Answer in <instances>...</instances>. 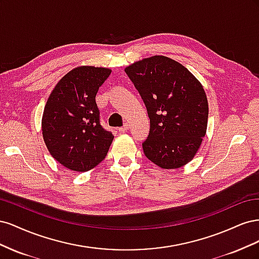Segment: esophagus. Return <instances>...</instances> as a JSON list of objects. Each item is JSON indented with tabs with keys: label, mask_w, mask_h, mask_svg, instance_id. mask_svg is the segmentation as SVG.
I'll list each match as a JSON object with an SVG mask.
<instances>
[{
	"label": "esophagus",
	"mask_w": 259,
	"mask_h": 259,
	"mask_svg": "<svg viewBox=\"0 0 259 259\" xmlns=\"http://www.w3.org/2000/svg\"><path fill=\"white\" fill-rule=\"evenodd\" d=\"M128 128H130V125H128V124H125V125H123L122 127H119V132H120V133L127 132V131H128Z\"/></svg>",
	"instance_id": "esophagus-1"
}]
</instances>
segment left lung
I'll return each instance as SVG.
<instances>
[{
	"label": "left lung",
	"instance_id": "obj_1",
	"mask_svg": "<svg viewBox=\"0 0 259 259\" xmlns=\"http://www.w3.org/2000/svg\"><path fill=\"white\" fill-rule=\"evenodd\" d=\"M125 72L150 119L145 155L164 169L185 166L206 134L208 103L203 85L182 64L162 55L135 61Z\"/></svg>",
	"mask_w": 259,
	"mask_h": 259
}]
</instances>
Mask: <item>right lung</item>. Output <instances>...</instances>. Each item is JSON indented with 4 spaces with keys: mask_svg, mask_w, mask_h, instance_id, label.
Instances as JSON below:
<instances>
[{
    "mask_svg": "<svg viewBox=\"0 0 259 259\" xmlns=\"http://www.w3.org/2000/svg\"><path fill=\"white\" fill-rule=\"evenodd\" d=\"M111 69L80 66L61 77L46 101L42 135L62 166L88 171L103 161L114 136L101 127L96 94Z\"/></svg>",
    "mask_w": 259,
    "mask_h": 259,
    "instance_id": "obj_1",
    "label": "right lung"
}]
</instances>
